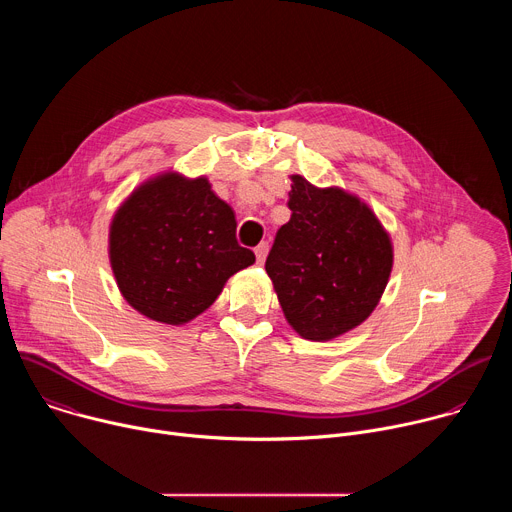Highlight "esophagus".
I'll use <instances>...</instances> for the list:
<instances>
[{
  "mask_svg": "<svg viewBox=\"0 0 512 512\" xmlns=\"http://www.w3.org/2000/svg\"><path fill=\"white\" fill-rule=\"evenodd\" d=\"M267 253H269V245H267V243H261V245L255 247V255H257V263H259V265L265 263Z\"/></svg>",
  "mask_w": 512,
  "mask_h": 512,
  "instance_id": "esophagus-1",
  "label": "esophagus"
}]
</instances>
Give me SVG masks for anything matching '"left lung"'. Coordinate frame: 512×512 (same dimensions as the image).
Instances as JSON below:
<instances>
[{"label": "left lung", "mask_w": 512, "mask_h": 512, "mask_svg": "<svg viewBox=\"0 0 512 512\" xmlns=\"http://www.w3.org/2000/svg\"><path fill=\"white\" fill-rule=\"evenodd\" d=\"M289 221L265 261L287 324L328 342L367 320L393 269V243L373 208L338 186L294 174Z\"/></svg>", "instance_id": "1"}]
</instances>
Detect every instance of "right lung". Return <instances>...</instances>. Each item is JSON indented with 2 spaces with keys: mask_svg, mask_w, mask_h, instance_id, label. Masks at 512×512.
<instances>
[{
  "mask_svg": "<svg viewBox=\"0 0 512 512\" xmlns=\"http://www.w3.org/2000/svg\"><path fill=\"white\" fill-rule=\"evenodd\" d=\"M233 208L208 178L162 172L139 184L109 225V261L125 302L182 326L208 310L231 275L255 263L235 237Z\"/></svg>",
  "mask_w": 512,
  "mask_h": 512,
  "instance_id": "obj_1",
  "label": "right lung"
}]
</instances>
